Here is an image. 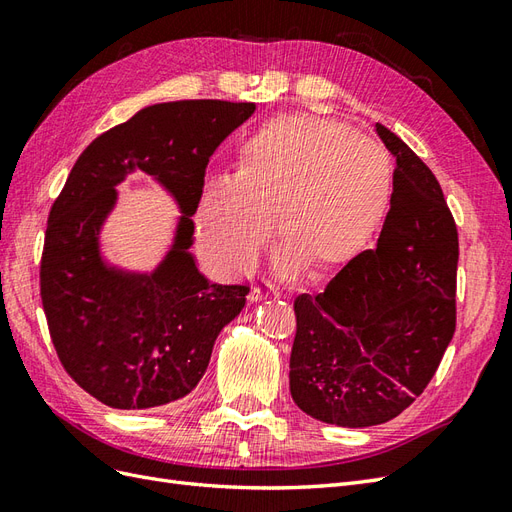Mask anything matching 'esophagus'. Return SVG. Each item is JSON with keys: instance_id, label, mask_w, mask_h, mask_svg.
I'll use <instances>...</instances> for the list:
<instances>
[{"instance_id": "obj_1", "label": "esophagus", "mask_w": 512, "mask_h": 512, "mask_svg": "<svg viewBox=\"0 0 512 512\" xmlns=\"http://www.w3.org/2000/svg\"><path fill=\"white\" fill-rule=\"evenodd\" d=\"M282 294L280 290H275L271 284H260V286H254L250 290V294H247V299H250L252 303H258L262 299H280Z\"/></svg>"}]
</instances>
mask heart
<instances>
[{
  "mask_svg": "<svg viewBox=\"0 0 512 512\" xmlns=\"http://www.w3.org/2000/svg\"><path fill=\"white\" fill-rule=\"evenodd\" d=\"M393 164L378 143L342 121L286 115L247 138L239 173L207 183L200 237L222 269L252 265L275 228L277 267L324 271L352 258L380 226Z\"/></svg>",
  "mask_w": 512,
  "mask_h": 512,
  "instance_id": "heart-1",
  "label": "heart"
}]
</instances>
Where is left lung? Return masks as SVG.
I'll use <instances>...</instances> for the list:
<instances>
[{
	"mask_svg": "<svg viewBox=\"0 0 512 512\" xmlns=\"http://www.w3.org/2000/svg\"><path fill=\"white\" fill-rule=\"evenodd\" d=\"M395 160L376 250L354 256L316 297L294 299L290 395L339 427L391 421L436 376L457 324V226L429 166L376 123Z\"/></svg>",
	"mask_w": 512,
	"mask_h": 512,
	"instance_id": "8db88e82",
	"label": "left lung"
}]
</instances>
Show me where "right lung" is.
Returning a JSON list of instances; mask_svg holds the SVG:
<instances>
[{
	"instance_id": "right-lung-1",
	"label": "right lung",
	"mask_w": 512,
	"mask_h": 512,
	"mask_svg": "<svg viewBox=\"0 0 512 512\" xmlns=\"http://www.w3.org/2000/svg\"><path fill=\"white\" fill-rule=\"evenodd\" d=\"M256 111L254 102L153 104L100 134L72 166L46 224L40 297L68 376L117 410H147L194 391L215 339L239 316L250 286L211 284L190 254L192 215L213 151ZM143 169L176 196V243L151 274L108 268L99 228L114 185Z\"/></svg>"
}]
</instances>
